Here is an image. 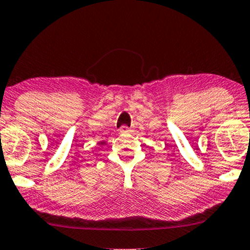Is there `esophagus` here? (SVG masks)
<instances>
[{
	"label": "esophagus",
	"instance_id": "obj_1",
	"mask_svg": "<svg viewBox=\"0 0 250 250\" xmlns=\"http://www.w3.org/2000/svg\"><path fill=\"white\" fill-rule=\"evenodd\" d=\"M119 132H121V133H127V132H129V129H128L127 126H122V127L119 128Z\"/></svg>",
	"mask_w": 250,
	"mask_h": 250
}]
</instances>
